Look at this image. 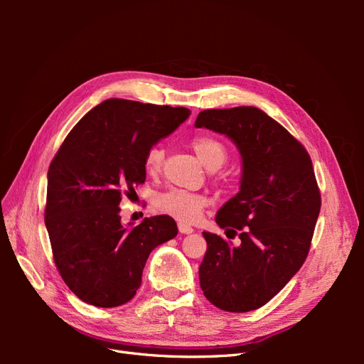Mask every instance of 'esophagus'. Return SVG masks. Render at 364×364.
Returning a JSON list of instances; mask_svg holds the SVG:
<instances>
[{
    "mask_svg": "<svg viewBox=\"0 0 364 364\" xmlns=\"http://www.w3.org/2000/svg\"><path fill=\"white\" fill-rule=\"evenodd\" d=\"M178 228H179V232L181 234H193L194 232V229L190 225H186V223H179Z\"/></svg>",
    "mask_w": 364,
    "mask_h": 364,
    "instance_id": "1",
    "label": "esophagus"
}]
</instances>
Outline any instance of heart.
I'll return each instance as SVG.
<instances>
[{"label": "heart", "mask_w": 364, "mask_h": 364, "mask_svg": "<svg viewBox=\"0 0 364 364\" xmlns=\"http://www.w3.org/2000/svg\"><path fill=\"white\" fill-rule=\"evenodd\" d=\"M191 147L208 168L215 170L223 165L228 158V149L222 141L211 135H196L191 139ZM164 149L151 146L144 155V168L149 174L156 176L162 170ZM208 206V197L203 194L185 190H168L161 193L155 199V208L159 213L167 214L179 222H194L200 217Z\"/></svg>", "instance_id": "1"}]
</instances>
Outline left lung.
<instances>
[{
  "label": "left lung",
  "mask_w": 364,
  "mask_h": 364,
  "mask_svg": "<svg viewBox=\"0 0 364 364\" xmlns=\"http://www.w3.org/2000/svg\"><path fill=\"white\" fill-rule=\"evenodd\" d=\"M232 139L243 158L240 193L217 213L228 238L203 232L199 267L206 299L246 313L266 305L302 267L321 213V191L305 147L261 109H206L196 119Z\"/></svg>",
  "instance_id": "1"
}]
</instances>
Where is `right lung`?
Returning a JSON list of instances; mask_svg holds the SVG:
<instances>
[{"label": "right lung", "instance_id": "1", "mask_svg": "<svg viewBox=\"0 0 364 364\" xmlns=\"http://www.w3.org/2000/svg\"><path fill=\"white\" fill-rule=\"evenodd\" d=\"M188 117L186 107L109 98L73 127L54 155L46 226L54 264L83 302H129L150 252L178 235L170 215L123 226L118 205L146 182V151Z\"/></svg>", "mask_w": 364, "mask_h": 364}]
</instances>
